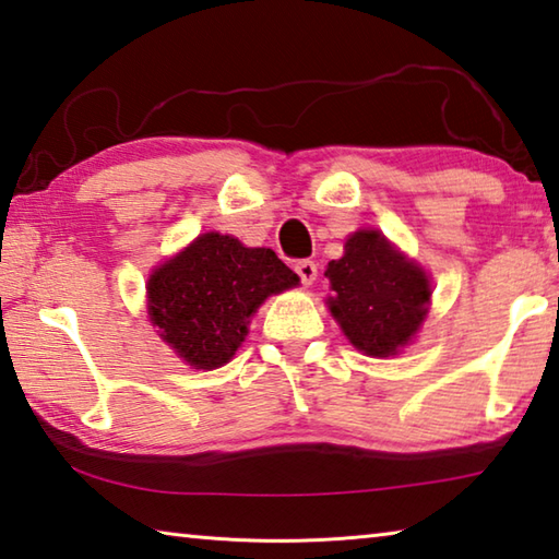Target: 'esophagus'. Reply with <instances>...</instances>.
Masks as SVG:
<instances>
[{"label": "esophagus", "mask_w": 559, "mask_h": 559, "mask_svg": "<svg viewBox=\"0 0 559 559\" xmlns=\"http://www.w3.org/2000/svg\"><path fill=\"white\" fill-rule=\"evenodd\" d=\"M295 272L299 274L301 285H311V282L317 280V264L311 262V260H299V262L295 264Z\"/></svg>", "instance_id": "esophagus-1"}]
</instances>
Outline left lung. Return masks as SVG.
<instances>
[{
	"label": "left lung",
	"instance_id": "obj_1",
	"mask_svg": "<svg viewBox=\"0 0 559 559\" xmlns=\"http://www.w3.org/2000/svg\"><path fill=\"white\" fill-rule=\"evenodd\" d=\"M329 309L350 344L366 356H395L427 317L429 280L378 230H358L341 260L326 267Z\"/></svg>",
	"mask_w": 559,
	"mask_h": 559
}]
</instances>
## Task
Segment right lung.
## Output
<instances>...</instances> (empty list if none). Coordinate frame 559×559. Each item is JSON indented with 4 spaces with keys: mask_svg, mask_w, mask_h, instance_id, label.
Wrapping results in <instances>:
<instances>
[{
    "mask_svg": "<svg viewBox=\"0 0 559 559\" xmlns=\"http://www.w3.org/2000/svg\"><path fill=\"white\" fill-rule=\"evenodd\" d=\"M299 285L270 248H245L205 233L150 277V317L186 364L213 370L228 364L264 299Z\"/></svg>",
    "mask_w": 559,
    "mask_h": 559,
    "instance_id": "add662e5",
    "label": "right lung"
}]
</instances>
